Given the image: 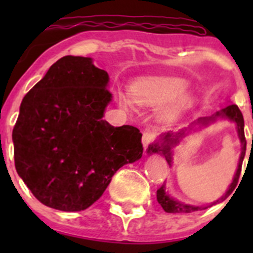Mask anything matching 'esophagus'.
<instances>
[{"instance_id":"esophagus-1","label":"esophagus","mask_w":253,"mask_h":253,"mask_svg":"<svg viewBox=\"0 0 253 253\" xmlns=\"http://www.w3.org/2000/svg\"><path fill=\"white\" fill-rule=\"evenodd\" d=\"M156 139V133L152 130H146L143 133V137H142V143H143V147L144 149L148 148V146L151 144L153 140Z\"/></svg>"}]
</instances>
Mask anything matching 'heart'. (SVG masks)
<instances>
[{"instance_id": "heart-1", "label": "heart", "mask_w": 253, "mask_h": 253, "mask_svg": "<svg viewBox=\"0 0 253 253\" xmlns=\"http://www.w3.org/2000/svg\"><path fill=\"white\" fill-rule=\"evenodd\" d=\"M187 88V82L178 77L140 78L131 84V97L128 93L118 92V100L124 107L131 106V98L142 106H163L160 111V119L165 123H173L193 105Z\"/></svg>"}]
</instances>
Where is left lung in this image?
<instances>
[{
    "mask_svg": "<svg viewBox=\"0 0 253 253\" xmlns=\"http://www.w3.org/2000/svg\"><path fill=\"white\" fill-rule=\"evenodd\" d=\"M218 119H228L229 122L234 123L236 124L237 134H238V138H240L241 142V156H240V162H238V166H237V171L234 173V177L232 180L231 185L228 187V190L225 191V194H223L222 198H219L218 200L213 202L209 205H204V207H199V205H191L186 204V203H182L177 199L172 198L169 194V191H166V186L162 185L160 189L157 190V202L160 203L161 207L163 208L165 211L167 213H193V211H198V210L208 209V208L213 207L216 203L223 202L228 196L231 195L232 191L236 189L237 184H238V178H240L241 169H242V162L243 158H245L246 154V138H245V120H243V115L241 113V110L238 109V106L234 104H229L228 106H225L224 109H222L220 111H216L215 114H213L211 116H205V118H199L198 120H195L194 123L187 126V128L181 129L177 133H169L161 134L160 138L154 143L149 144L148 148H147V153L148 156H152L153 153H160L162 156H165L166 161L169 162V165L171 166L172 163V148L175 146H177L181 140L186 137L187 134L191 133V130H199V129L207 128L210 124L215 123ZM253 140V139H252Z\"/></svg>",
    "mask_w": 253,
    "mask_h": 253,
    "instance_id": "8db88e82",
    "label": "left lung"
}]
</instances>
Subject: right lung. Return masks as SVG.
Here are the masks:
<instances>
[{
	"label": "right lung",
	"instance_id": "add662e5",
	"mask_svg": "<svg viewBox=\"0 0 253 253\" xmlns=\"http://www.w3.org/2000/svg\"><path fill=\"white\" fill-rule=\"evenodd\" d=\"M109 80L92 58L66 55L22 99L12 130L15 167L46 207L87 209L120 167L142 157L139 129L102 119L113 99Z\"/></svg>",
	"mask_w": 253,
	"mask_h": 253
}]
</instances>
